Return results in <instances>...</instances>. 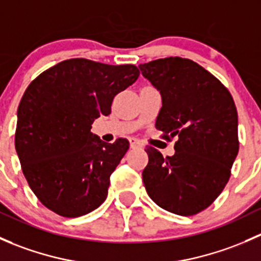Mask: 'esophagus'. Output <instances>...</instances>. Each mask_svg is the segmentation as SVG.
<instances>
[{
	"instance_id": "obj_1",
	"label": "esophagus",
	"mask_w": 261,
	"mask_h": 261,
	"mask_svg": "<svg viewBox=\"0 0 261 261\" xmlns=\"http://www.w3.org/2000/svg\"><path fill=\"white\" fill-rule=\"evenodd\" d=\"M130 141V146L131 147H143V143L140 140H138L136 138H130L128 139Z\"/></svg>"
}]
</instances>
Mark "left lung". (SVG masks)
I'll return each mask as SVG.
<instances>
[{
  "label": "left lung",
  "instance_id": "1",
  "mask_svg": "<svg viewBox=\"0 0 261 261\" xmlns=\"http://www.w3.org/2000/svg\"><path fill=\"white\" fill-rule=\"evenodd\" d=\"M139 68L162 93L155 127L163 139H178L173 156L152 146L145 150L144 186L162 208L196 215L211 206L230 179L239 152L235 102L215 75L191 59L169 57Z\"/></svg>",
  "mask_w": 261,
  "mask_h": 261
}]
</instances>
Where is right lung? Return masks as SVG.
<instances>
[{
	"label": "right lung",
	"instance_id": "obj_1",
	"mask_svg": "<svg viewBox=\"0 0 261 261\" xmlns=\"http://www.w3.org/2000/svg\"><path fill=\"white\" fill-rule=\"evenodd\" d=\"M138 67L84 58L63 60L35 78L17 110L15 147L39 201L63 217H80L107 198L110 175L128 141H102L91 133L114 97L138 80Z\"/></svg>",
	"mask_w": 261,
	"mask_h": 261
}]
</instances>
